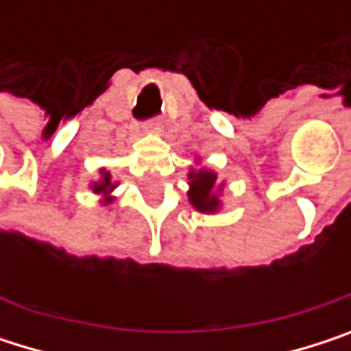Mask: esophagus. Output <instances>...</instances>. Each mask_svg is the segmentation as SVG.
<instances>
[{"label": "esophagus", "mask_w": 351, "mask_h": 351, "mask_svg": "<svg viewBox=\"0 0 351 351\" xmlns=\"http://www.w3.org/2000/svg\"><path fill=\"white\" fill-rule=\"evenodd\" d=\"M160 128H162V123H160L158 119H150V121L144 123V132H146V134H158Z\"/></svg>", "instance_id": "obj_1"}]
</instances>
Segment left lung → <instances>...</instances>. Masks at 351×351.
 <instances>
[{"label":"left lung","mask_w":351,"mask_h":351,"mask_svg":"<svg viewBox=\"0 0 351 351\" xmlns=\"http://www.w3.org/2000/svg\"><path fill=\"white\" fill-rule=\"evenodd\" d=\"M195 167L189 169V203L199 213H217L221 209L223 182H217V173L201 167V158H195Z\"/></svg>","instance_id":"8db88e82"}]
</instances>
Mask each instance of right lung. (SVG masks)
I'll list each match as a JSON object with an SVG mask.
<instances>
[{
    "label": "right lung",
    "mask_w": 351,
    "mask_h": 351,
    "mask_svg": "<svg viewBox=\"0 0 351 351\" xmlns=\"http://www.w3.org/2000/svg\"><path fill=\"white\" fill-rule=\"evenodd\" d=\"M89 186H91V191H93L95 195H101V199H99L101 205H109V203L115 199L111 193H113V189L117 186V182L111 180V175H109V171H106V169H99V180H93Z\"/></svg>",
    "instance_id": "right-lung-1"
}]
</instances>
